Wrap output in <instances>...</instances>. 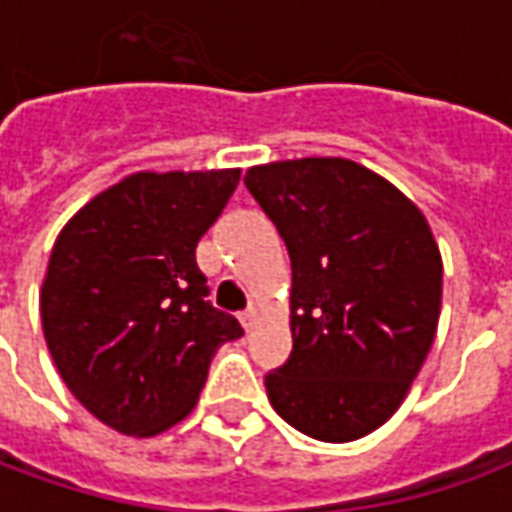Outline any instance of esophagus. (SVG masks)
Returning <instances> with one entry per match:
<instances>
[{
    "mask_svg": "<svg viewBox=\"0 0 512 512\" xmlns=\"http://www.w3.org/2000/svg\"><path fill=\"white\" fill-rule=\"evenodd\" d=\"M241 323H244L246 332H252L257 323H260V310H257V307H249V310H246L244 315H241Z\"/></svg>",
    "mask_w": 512,
    "mask_h": 512,
    "instance_id": "1",
    "label": "esophagus"
}]
</instances>
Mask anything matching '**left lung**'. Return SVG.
Masks as SVG:
<instances>
[{
	"label": "left lung",
	"instance_id": "obj_1",
	"mask_svg": "<svg viewBox=\"0 0 512 512\" xmlns=\"http://www.w3.org/2000/svg\"><path fill=\"white\" fill-rule=\"evenodd\" d=\"M288 244L293 351L268 373L271 406L318 441H354L406 400L436 340L441 252L425 213L351 158L246 169Z\"/></svg>",
	"mask_w": 512,
	"mask_h": 512
}]
</instances>
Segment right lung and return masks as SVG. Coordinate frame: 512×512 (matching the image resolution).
I'll return each instance as SVG.
<instances>
[{
	"mask_svg": "<svg viewBox=\"0 0 512 512\" xmlns=\"http://www.w3.org/2000/svg\"><path fill=\"white\" fill-rule=\"evenodd\" d=\"M241 169L131 172L73 213L40 288L62 381L106 428L158 436L191 414L211 356L244 329L205 301L197 241Z\"/></svg>",
	"mask_w": 512,
	"mask_h": 512,
	"instance_id": "right-lung-1",
	"label": "right lung"
}]
</instances>
